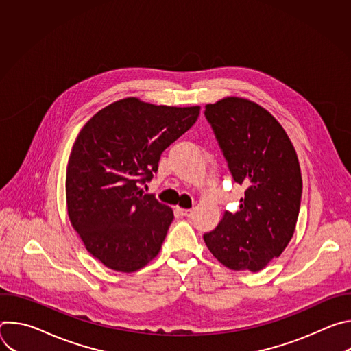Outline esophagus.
Masks as SVG:
<instances>
[{
  "label": "esophagus",
  "instance_id": "obj_1",
  "mask_svg": "<svg viewBox=\"0 0 351 351\" xmlns=\"http://www.w3.org/2000/svg\"><path fill=\"white\" fill-rule=\"evenodd\" d=\"M178 213L182 217H191L193 215V210H184V208H178Z\"/></svg>",
  "mask_w": 351,
  "mask_h": 351
}]
</instances>
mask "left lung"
<instances>
[{
    "mask_svg": "<svg viewBox=\"0 0 351 351\" xmlns=\"http://www.w3.org/2000/svg\"><path fill=\"white\" fill-rule=\"evenodd\" d=\"M204 115L233 180L245 187L239 211H225L204 241L229 269L258 272L294 233L303 193L295 149L280 123L248 99L223 98Z\"/></svg>",
    "mask_w": 351,
    "mask_h": 351,
    "instance_id": "8db88e82",
    "label": "left lung"
}]
</instances>
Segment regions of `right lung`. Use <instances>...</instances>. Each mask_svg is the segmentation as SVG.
<instances>
[{"label": "right lung", "instance_id": "obj_1", "mask_svg": "<svg viewBox=\"0 0 351 351\" xmlns=\"http://www.w3.org/2000/svg\"><path fill=\"white\" fill-rule=\"evenodd\" d=\"M199 107H167L129 97L98 111L80 130L66 168V206L87 252L118 272H134L161 250L172 210L140 184L165 148L197 121Z\"/></svg>", "mask_w": 351, "mask_h": 351}]
</instances>
